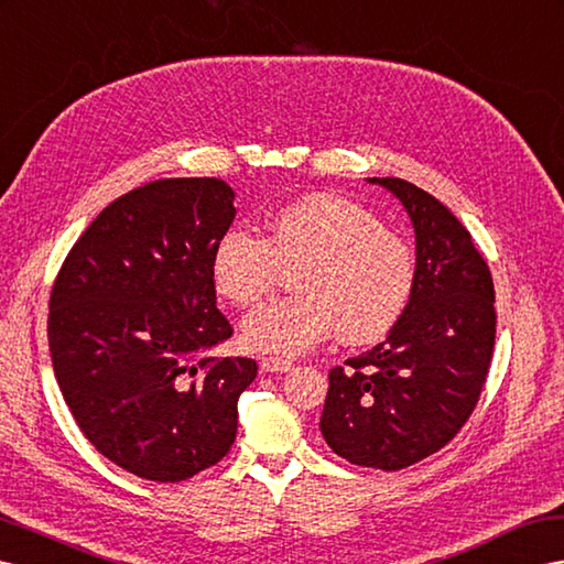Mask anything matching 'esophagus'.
<instances>
[{"instance_id": "esophagus-1", "label": "esophagus", "mask_w": 564, "mask_h": 564, "mask_svg": "<svg viewBox=\"0 0 564 564\" xmlns=\"http://www.w3.org/2000/svg\"><path fill=\"white\" fill-rule=\"evenodd\" d=\"M259 367H262V371L285 373V371L293 369V362H291V359H285V357H262V359H259Z\"/></svg>"}]
</instances>
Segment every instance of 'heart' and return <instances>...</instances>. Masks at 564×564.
Returning a JSON list of instances; mask_svg holds the SVG:
<instances>
[{
  "mask_svg": "<svg viewBox=\"0 0 564 564\" xmlns=\"http://www.w3.org/2000/svg\"><path fill=\"white\" fill-rule=\"evenodd\" d=\"M293 271L295 295L271 300L245 316L242 343L259 352L300 355L334 334L350 345L386 338L414 293V254L367 207L316 193L273 212L264 238L226 230L212 252L216 293L252 307Z\"/></svg>",
  "mask_w": 564,
  "mask_h": 564,
  "instance_id": "obj_1",
  "label": "heart"
}]
</instances>
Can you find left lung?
<instances>
[{
    "instance_id": "1",
    "label": "left lung",
    "mask_w": 564,
    "mask_h": 564,
    "mask_svg": "<svg viewBox=\"0 0 564 564\" xmlns=\"http://www.w3.org/2000/svg\"><path fill=\"white\" fill-rule=\"evenodd\" d=\"M369 181L410 214L414 293L383 343L328 371L319 429L352 465L398 471L438 453L471 416L494 359L496 291L451 209L410 181Z\"/></svg>"
}]
</instances>
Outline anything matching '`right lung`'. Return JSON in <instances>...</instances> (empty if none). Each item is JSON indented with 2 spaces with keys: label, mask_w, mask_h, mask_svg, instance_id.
<instances>
[{
  "label": "right lung",
  "mask_w": 564,
  "mask_h": 564,
  "mask_svg": "<svg viewBox=\"0 0 564 564\" xmlns=\"http://www.w3.org/2000/svg\"><path fill=\"white\" fill-rule=\"evenodd\" d=\"M234 197L221 178L140 185L85 228L52 285L47 338L66 405L140 479H191L236 441L257 362L207 355L234 336L212 281Z\"/></svg>",
  "instance_id": "add662e5"
}]
</instances>
